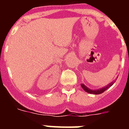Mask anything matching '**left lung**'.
I'll use <instances>...</instances> for the list:
<instances>
[{
	"label": "left lung",
	"instance_id": "1",
	"mask_svg": "<svg viewBox=\"0 0 129 129\" xmlns=\"http://www.w3.org/2000/svg\"><path fill=\"white\" fill-rule=\"evenodd\" d=\"M114 82H115V80L112 82H110V84H108V85H106V86H104L103 88H100V89H97V90H92V89H90V88H88L87 86H85L84 84H81V86H82V88H83V90H84V91H86V92H88V93H90V94H102V92H104V91H106L108 88H110V86H112V85L114 84Z\"/></svg>",
	"mask_w": 129,
	"mask_h": 129
}]
</instances>
